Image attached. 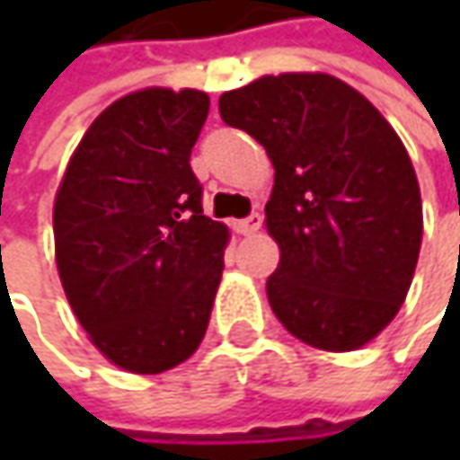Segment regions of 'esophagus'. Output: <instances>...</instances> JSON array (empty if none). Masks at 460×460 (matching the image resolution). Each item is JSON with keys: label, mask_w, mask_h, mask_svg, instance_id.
Segmentation results:
<instances>
[{"label": "esophagus", "mask_w": 460, "mask_h": 460, "mask_svg": "<svg viewBox=\"0 0 460 460\" xmlns=\"http://www.w3.org/2000/svg\"><path fill=\"white\" fill-rule=\"evenodd\" d=\"M261 222H263V217H261L258 212H253V215H248L245 220L233 222V227H235V233H240V235H253L258 227H261Z\"/></svg>", "instance_id": "1"}]
</instances>
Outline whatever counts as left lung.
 I'll use <instances>...</instances> for the list:
<instances>
[{"instance_id": "8db88e82", "label": "left lung", "mask_w": 460, "mask_h": 460, "mask_svg": "<svg viewBox=\"0 0 460 460\" xmlns=\"http://www.w3.org/2000/svg\"><path fill=\"white\" fill-rule=\"evenodd\" d=\"M220 115L274 164L266 230L281 261L266 281L279 323L320 350H356L394 320L415 274L422 199L381 112L327 74L261 76Z\"/></svg>"}]
</instances>
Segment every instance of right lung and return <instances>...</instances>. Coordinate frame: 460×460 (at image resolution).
<instances>
[{"label":"right lung","instance_id":"obj_1","mask_svg":"<svg viewBox=\"0 0 460 460\" xmlns=\"http://www.w3.org/2000/svg\"><path fill=\"white\" fill-rule=\"evenodd\" d=\"M209 97L143 89L84 133L53 207L63 292L92 343L133 374H161L202 343L227 227L189 166Z\"/></svg>","mask_w":460,"mask_h":460}]
</instances>
